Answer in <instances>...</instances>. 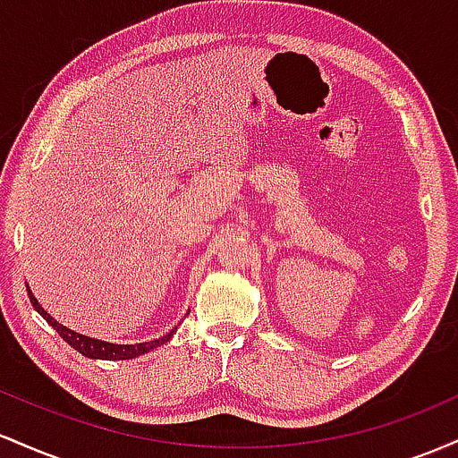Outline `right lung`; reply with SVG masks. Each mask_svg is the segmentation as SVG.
I'll return each instance as SVG.
<instances>
[{"instance_id": "obj_1", "label": "right lung", "mask_w": 458, "mask_h": 458, "mask_svg": "<svg viewBox=\"0 0 458 458\" xmlns=\"http://www.w3.org/2000/svg\"><path fill=\"white\" fill-rule=\"evenodd\" d=\"M28 295H30L31 306H34L40 314H43L47 323H49L51 327H54L57 334H60L62 338H64V343L71 344L72 349L79 351V353H81V355L92 357V360H133V357L148 353V351L157 349V346H161L163 343H167V340H170L172 335H174V329H172L170 334L163 335V338L150 340V343H141V344H112V343H103V340L88 338V335L77 334V331L68 329L62 323H57V320L51 317V314L45 312V308L40 306L38 301H36V297L31 295L30 291H28Z\"/></svg>"}]
</instances>
